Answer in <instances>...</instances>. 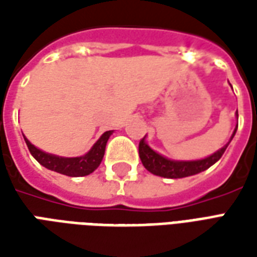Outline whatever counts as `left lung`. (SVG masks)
Wrapping results in <instances>:
<instances>
[{
  "label": "left lung",
  "mask_w": 257,
  "mask_h": 257,
  "mask_svg": "<svg viewBox=\"0 0 257 257\" xmlns=\"http://www.w3.org/2000/svg\"><path fill=\"white\" fill-rule=\"evenodd\" d=\"M235 115L238 118V111L235 112ZM238 123L234 128L231 138L227 142L226 145L223 146L221 149L210 154L209 157H205L202 160H194V161H180V160H169L167 157L161 156L160 153H157L151 149L150 146L147 145L146 142V136L140 140L139 143V157L142 160L143 167L151 172L153 175L161 176V178L167 179H182L187 178V176H193L199 172H204L208 168H210L213 164L219 161L221 156L224 154L227 146L230 145V142L234 138V135L237 132Z\"/></svg>",
  "instance_id": "1"
}]
</instances>
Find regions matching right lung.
<instances>
[{
  "instance_id": "right-lung-1",
  "label": "right lung",
  "mask_w": 257,
  "mask_h": 257,
  "mask_svg": "<svg viewBox=\"0 0 257 257\" xmlns=\"http://www.w3.org/2000/svg\"><path fill=\"white\" fill-rule=\"evenodd\" d=\"M111 135L112 131L104 132L97 139L95 145L92 146V149L81 157H59L55 154H49V153L40 150L34 145H31L30 140L27 139L25 135H23V138H25L26 145L29 147L31 156L34 157L42 167H45L53 172L66 175V176L79 178V176L89 175L100 165L103 156H104V150H106L107 140Z\"/></svg>"
}]
</instances>
